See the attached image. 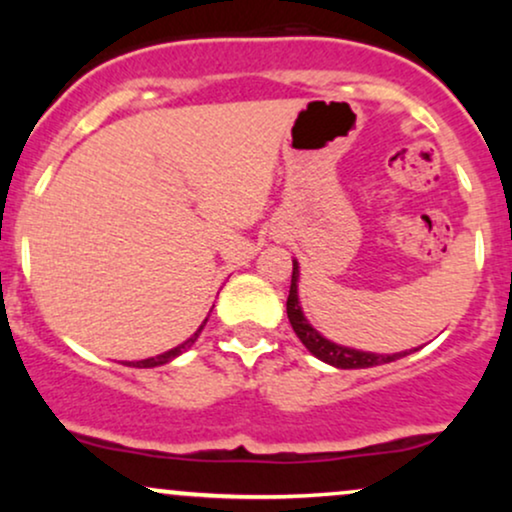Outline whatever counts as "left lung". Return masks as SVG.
I'll return each mask as SVG.
<instances>
[{"label":"left lung","mask_w":512,"mask_h":512,"mask_svg":"<svg viewBox=\"0 0 512 512\" xmlns=\"http://www.w3.org/2000/svg\"><path fill=\"white\" fill-rule=\"evenodd\" d=\"M298 276H301V267L298 262L293 260V274H291V291H289V301H286V313H289V322L296 332V337L301 339L305 349L310 351L315 358L320 361L330 363L334 368H373V366H383V363H392L397 358L411 354V351H399V354H373V351H361V349H351V346H342L334 344L332 339L322 337L320 332L315 330L313 325L308 322V317L303 315L301 301H298Z\"/></svg>","instance_id":"left-lung-1"}]
</instances>
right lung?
<instances>
[{"instance_id": "add662e5", "label": "right lung", "mask_w": 512, "mask_h": 512, "mask_svg": "<svg viewBox=\"0 0 512 512\" xmlns=\"http://www.w3.org/2000/svg\"><path fill=\"white\" fill-rule=\"evenodd\" d=\"M207 320H209V317H207ZM207 320H204V322H202V325H199V327H197V332H195V334H192V337H190V339H185V342H182V344H178V346H175V349H170V351H163V354H158V356L144 358V361H127V363H125V366H134V368H156V366H166V363H170V361H173V358H178V356L182 354V351H187V349H190V346H192V344H195V342H197V337H199V334H202V330H204V325H207Z\"/></svg>"}]
</instances>
